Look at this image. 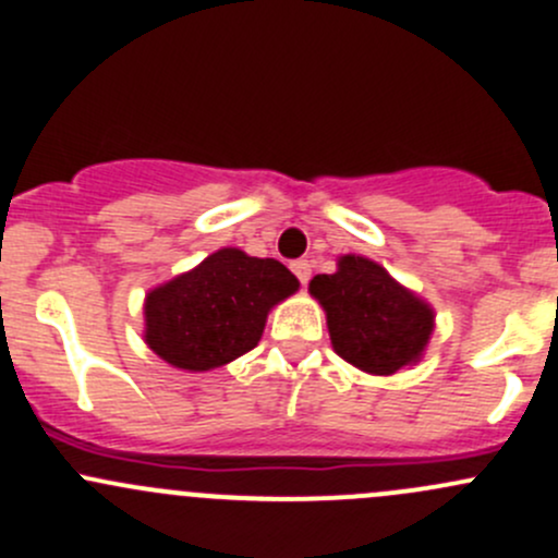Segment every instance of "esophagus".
I'll list each match as a JSON object with an SVG mask.
<instances>
[{
  "label": "esophagus",
  "instance_id": "34e87169",
  "mask_svg": "<svg viewBox=\"0 0 558 558\" xmlns=\"http://www.w3.org/2000/svg\"><path fill=\"white\" fill-rule=\"evenodd\" d=\"M291 269H294V275L299 278V283H307L310 275H313V264H310L307 259H296L294 264H291Z\"/></svg>",
  "mask_w": 558,
  "mask_h": 558
}]
</instances>
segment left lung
Segmentation results:
<instances>
[{"instance_id": "obj_1", "label": "left lung", "mask_w": 558, "mask_h": 558, "mask_svg": "<svg viewBox=\"0 0 558 558\" xmlns=\"http://www.w3.org/2000/svg\"><path fill=\"white\" fill-rule=\"evenodd\" d=\"M310 296L326 313L339 357L374 377L417 366L436 328V310L368 256L344 254L337 272L315 275Z\"/></svg>"}]
</instances>
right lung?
<instances>
[{
  "mask_svg": "<svg viewBox=\"0 0 558 558\" xmlns=\"http://www.w3.org/2000/svg\"><path fill=\"white\" fill-rule=\"evenodd\" d=\"M296 291V275L278 259L219 248L146 291L144 342L184 372L227 366L259 344L267 315Z\"/></svg>",
  "mask_w": 558,
  "mask_h": 558,
  "instance_id": "right-lung-1",
  "label": "right lung"
}]
</instances>
